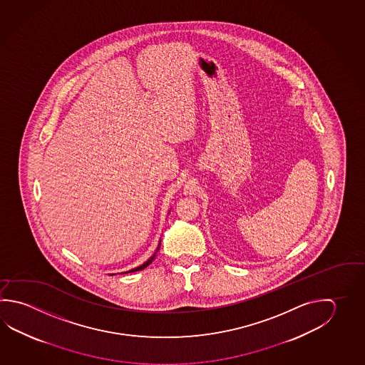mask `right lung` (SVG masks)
<instances>
[{"instance_id": "right-lung-1", "label": "right lung", "mask_w": 365, "mask_h": 365, "mask_svg": "<svg viewBox=\"0 0 365 365\" xmlns=\"http://www.w3.org/2000/svg\"><path fill=\"white\" fill-rule=\"evenodd\" d=\"M159 247H160V242H159L158 247H157L155 252L153 253V256L152 257H150V259H148L146 262H144L143 265L138 266V267H135V269H133V270H130V272H139V270H143V269H145L146 266L150 265V264H152L153 262V259H155V256H157V253H158ZM122 274H125V272H122Z\"/></svg>"}]
</instances>
